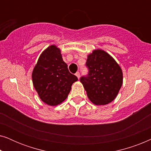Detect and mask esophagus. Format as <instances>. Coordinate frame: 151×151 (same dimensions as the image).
Instances as JSON below:
<instances>
[{
	"label": "esophagus",
	"mask_w": 151,
	"mask_h": 151,
	"mask_svg": "<svg viewBox=\"0 0 151 151\" xmlns=\"http://www.w3.org/2000/svg\"><path fill=\"white\" fill-rule=\"evenodd\" d=\"M76 76H77L78 79H79V78H80V72H78H78H76Z\"/></svg>",
	"instance_id": "1"
}]
</instances>
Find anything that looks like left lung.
<instances>
[{
  "mask_svg": "<svg viewBox=\"0 0 151 151\" xmlns=\"http://www.w3.org/2000/svg\"><path fill=\"white\" fill-rule=\"evenodd\" d=\"M86 67L88 73L80 82L89 100L96 105H105L116 98L123 81L122 71L114 59L103 50L88 55Z\"/></svg>",
  "mask_w": 151,
  "mask_h": 151,
  "instance_id": "left-lung-1",
  "label": "left lung"
}]
</instances>
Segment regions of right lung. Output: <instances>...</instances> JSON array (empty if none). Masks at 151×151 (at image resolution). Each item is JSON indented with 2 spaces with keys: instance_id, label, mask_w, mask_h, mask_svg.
Returning <instances> with one entry per match:
<instances>
[{
  "instance_id": "1",
  "label": "right lung",
  "mask_w": 151,
  "mask_h": 151,
  "mask_svg": "<svg viewBox=\"0 0 151 151\" xmlns=\"http://www.w3.org/2000/svg\"><path fill=\"white\" fill-rule=\"evenodd\" d=\"M32 80L41 100L55 106L67 99L72 84L78 78L69 72L60 49L51 45L39 58L33 71Z\"/></svg>"
}]
</instances>
